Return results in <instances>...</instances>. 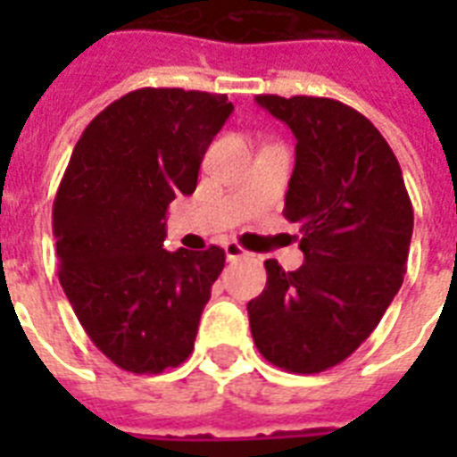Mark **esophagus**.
<instances>
[{"label":"esophagus","mask_w":457,"mask_h":457,"mask_svg":"<svg viewBox=\"0 0 457 457\" xmlns=\"http://www.w3.org/2000/svg\"><path fill=\"white\" fill-rule=\"evenodd\" d=\"M222 249H225V256H228V261H239V258L249 256V251H244L237 242H225L222 244Z\"/></svg>","instance_id":"1"}]
</instances>
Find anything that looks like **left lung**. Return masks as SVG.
Returning <instances> with one entry per match:
<instances>
[{"label":"left lung","instance_id":"obj_1","mask_svg":"<svg viewBox=\"0 0 457 457\" xmlns=\"http://www.w3.org/2000/svg\"><path fill=\"white\" fill-rule=\"evenodd\" d=\"M296 137L285 218L301 232L303 265L265 261L268 282L251 299V334L272 365L315 375L346 361L403 285L412 204L382 132L325 96L258 95Z\"/></svg>","mask_w":457,"mask_h":457}]
</instances>
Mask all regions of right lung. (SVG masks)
<instances>
[{
  "label": "right lung",
  "instance_id": "add662e5",
  "mask_svg": "<svg viewBox=\"0 0 457 457\" xmlns=\"http://www.w3.org/2000/svg\"><path fill=\"white\" fill-rule=\"evenodd\" d=\"M232 109L225 95L135 89L85 128L68 161L52 213L61 287L120 370L158 375L194 351L225 251H165V213L196 189Z\"/></svg>",
  "mask_w": 457,
  "mask_h": 457
}]
</instances>
